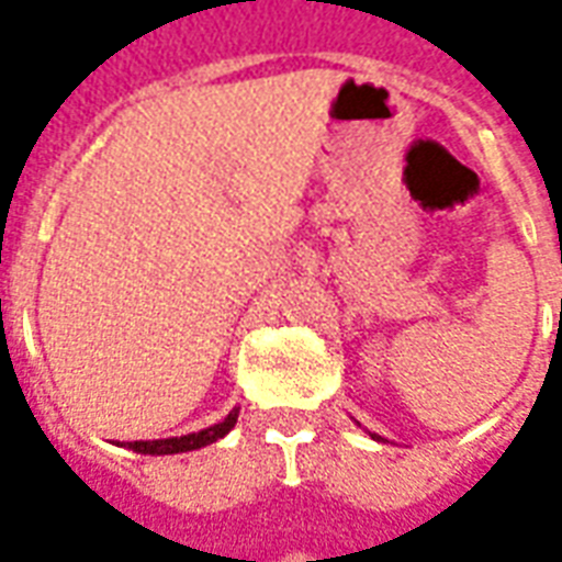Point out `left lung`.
<instances>
[{"label":"left lung","instance_id":"1","mask_svg":"<svg viewBox=\"0 0 562 562\" xmlns=\"http://www.w3.org/2000/svg\"><path fill=\"white\" fill-rule=\"evenodd\" d=\"M370 438H376V441H382V436H376V432H370Z\"/></svg>","mask_w":562,"mask_h":562}]
</instances>
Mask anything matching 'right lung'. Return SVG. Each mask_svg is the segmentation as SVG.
Instances as JSON below:
<instances>
[{"label":"right lung","mask_w":562,"mask_h":562,"mask_svg":"<svg viewBox=\"0 0 562 562\" xmlns=\"http://www.w3.org/2000/svg\"><path fill=\"white\" fill-rule=\"evenodd\" d=\"M239 408L227 412L225 420L206 426L201 432H189V436H175V438H154V441H126L133 453H145V457H171V453H189V450H201V447L213 445L218 438H225L236 426Z\"/></svg>","instance_id":"1"}]
</instances>
